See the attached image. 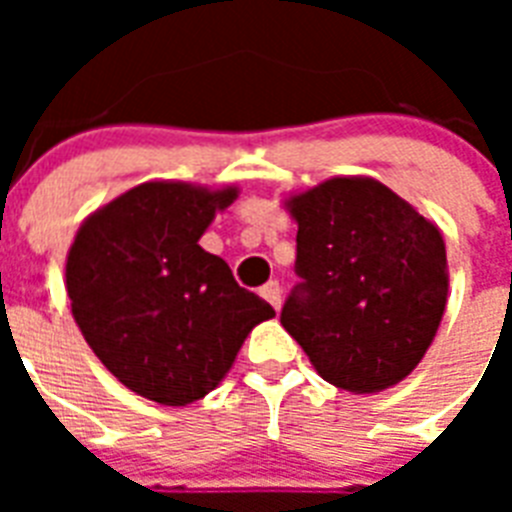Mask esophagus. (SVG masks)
I'll return each instance as SVG.
<instances>
[{
  "mask_svg": "<svg viewBox=\"0 0 512 512\" xmlns=\"http://www.w3.org/2000/svg\"><path fill=\"white\" fill-rule=\"evenodd\" d=\"M260 297H265V300H268V303H271L273 308L279 311L281 308V284L279 281H268L265 287H260Z\"/></svg>",
  "mask_w": 512,
  "mask_h": 512,
  "instance_id": "1",
  "label": "esophagus"
}]
</instances>
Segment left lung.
<instances>
[{
    "instance_id": "left-lung-1",
    "label": "left lung",
    "mask_w": 512,
    "mask_h": 512,
    "mask_svg": "<svg viewBox=\"0 0 512 512\" xmlns=\"http://www.w3.org/2000/svg\"><path fill=\"white\" fill-rule=\"evenodd\" d=\"M295 273L281 327L316 372L350 393L404 380L446 308V247L433 223L372 177L295 196Z\"/></svg>"
}]
</instances>
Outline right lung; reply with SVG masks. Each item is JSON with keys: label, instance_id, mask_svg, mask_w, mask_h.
<instances>
[{"label": "right lung", "instance_id": "obj_1", "mask_svg": "<svg viewBox=\"0 0 512 512\" xmlns=\"http://www.w3.org/2000/svg\"><path fill=\"white\" fill-rule=\"evenodd\" d=\"M236 188L143 183L79 228L66 263L71 311L116 380L156 404L217 388L252 327L276 311L199 247Z\"/></svg>", "mask_w": 512, "mask_h": 512}]
</instances>
